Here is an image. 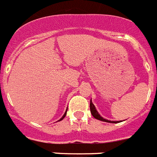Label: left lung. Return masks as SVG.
<instances>
[{
  "mask_svg": "<svg viewBox=\"0 0 157 157\" xmlns=\"http://www.w3.org/2000/svg\"><path fill=\"white\" fill-rule=\"evenodd\" d=\"M90 111L91 113H92V115H93V117H94V118H96V119L100 120V121H105V122H109V123H119V121H109V120L104 119L103 117H101V115L97 113V109H96L94 105H93V102H92V100L90 101Z\"/></svg>",
  "mask_w": 157,
  "mask_h": 157,
  "instance_id": "8db88e82",
  "label": "left lung"
}]
</instances>
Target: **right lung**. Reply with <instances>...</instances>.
Here are the masks:
<instances>
[{"label":"right lung","instance_id":"obj_1","mask_svg":"<svg viewBox=\"0 0 157 157\" xmlns=\"http://www.w3.org/2000/svg\"><path fill=\"white\" fill-rule=\"evenodd\" d=\"M66 113H67V110H66V112H65V113H64V116H63V117H61V118H60V121H61V120H63V119H64V117H65V116H66Z\"/></svg>","mask_w":157,"mask_h":157}]
</instances>
